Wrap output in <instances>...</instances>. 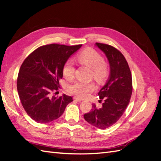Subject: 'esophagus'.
Here are the masks:
<instances>
[{"instance_id": "34e87169", "label": "esophagus", "mask_w": 161, "mask_h": 161, "mask_svg": "<svg viewBox=\"0 0 161 161\" xmlns=\"http://www.w3.org/2000/svg\"><path fill=\"white\" fill-rule=\"evenodd\" d=\"M74 100L76 101H78V102H81L82 100L80 99H79L77 98V97H74Z\"/></svg>"}]
</instances>
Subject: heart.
Wrapping results in <instances>:
<instances>
[{"label":"heart","mask_w":161,"mask_h":161,"mask_svg":"<svg viewBox=\"0 0 161 161\" xmlns=\"http://www.w3.org/2000/svg\"><path fill=\"white\" fill-rule=\"evenodd\" d=\"M77 60L81 64L88 66L92 70V76L98 81L103 80L108 75V66L103 62V58L98 52L92 49H86L77 56ZM75 66L70 60L66 62L63 66L62 73L66 79L70 80L74 78ZM96 89L93 82H76L69 86L70 94L80 99H85Z\"/></svg>","instance_id":"obj_1"}]
</instances>
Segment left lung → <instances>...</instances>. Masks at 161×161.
<instances>
[{"instance_id": "left-lung-1", "label": "left lung", "mask_w": 161, "mask_h": 161, "mask_svg": "<svg viewBox=\"0 0 161 161\" xmlns=\"http://www.w3.org/2000/svg\"><path fill=\"white\" fill-rule=\"evenodd\" d=\"M109 61L110 74L105 85L99 92L101 108L92 104L91 111L84 118L95 127L104 130L115 124L128 105L132 93V79L128 64L118 50L110 45L95 43Z\"/></svg>"}]
</instances>
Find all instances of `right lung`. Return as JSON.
I'll list each match as a JSON object with an SVG mask.
<instances>
[{
	"mask_svg": "<svg viewBox=\"0 0 161 161\" xmlns=\"http://www.w3.org/2000/svg\"><path fill=\"white\" fill-rule=\"evenodd\" d=\"M81 46H43L23 61L17 80V91L24 109L36 122L49 123L59 118L72 101L70 96L57 97L51 93L59 89L63 66Z\"/></svg>",
	"mask_w": 161,
	"mask_h": 161,
	"instance_id": "obj_1",
	"label": "right lung"
}]
</instances>
